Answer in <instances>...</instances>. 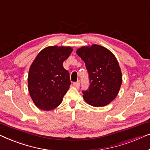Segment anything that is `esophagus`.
<instances>
[{
  "label": "esophagus",
  "mask_w": 150,
  "mask_h": 150,
  "mask_svg": "<svg viewBox=\"0 0 150 150\" xmlns=\"http://www.w3.org/2000/svg\"><path fill=\"white\" fill-rule=\"evenodd\" d=\"M73 86H74L76 88H79L80 86V81H77V82H75V83H73Z\"/></svg>",
  "instance_id": "1"
}]
</instances>
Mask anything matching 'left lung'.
Instances as JSON below:
<instances>
[{"label": "left lung", "mask_w": 150, "mask_h": 150, "mask_svg": "<svg viewBox=\"0 0 150 150\" xmlns=\"http://www.w3.org/2000/svg\"><path fill=\"white\" fill-rule=\"evenodd\" d=\"M76 53L84 61L89 74L90 85L83 91L84 100L96 107L109 105L119 93L122 82L117 58L110 50L96 44L82 46Z\"/></svg>", "instance_id": "left-lung-1"}]
</instances>
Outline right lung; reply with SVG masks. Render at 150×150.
<instances>
[{
    "mask_svg": "<svg viewBox=\"0 0 150 150\" xmlns=\"http://www.w3.org/2000/svg\"><path fill=\"white\" fill-rule=\"evenodd\" d=\"M73 52L70 46H48L41 50L28 71V89L38 108L50 111L58 107L71 84L63 62Z\"/></svg>",
    "mask_w": 150,
    "mask_h": 150,
    "instance_id": "add662e5",
    "label": "right lung"
}]
</instances>
